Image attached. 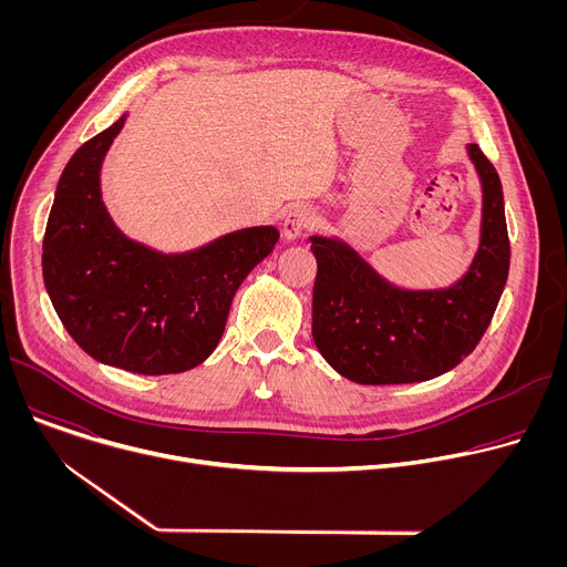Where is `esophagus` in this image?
Here are the masks:
<instances>
[{"label":"esophagus","mask_w":567,"mask_h":567,"mask_svg":"<svg viewBox=\"0 0 567 567\" xmlns=\"http://www.w3.org/2000/svg\"><path fill=\"white\" fill-rule=\"evenodd\" d=\"M316 219H318V215L309 206H298V208L289 210L282 221V237L287 241H296L307 228H311L316 224Z\"/></svg>","instance_id":"1"}]
</instances>
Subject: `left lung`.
<instances>
[{
    "label": "left lung",
    "mask_w": 567,
    "mask_h": 567,
    "mask_svg": "<svg viewBox=\"0 0 567 567\" xmlns=\"http://www.w3.org/2000/svg\"><path fill=\"white\" fill-rule=\"evenodd\" d=\"M480 182V237L466 271L444 287H401L348 239L309 237L318 271L311 337L341 377L363 385L417 383L453 370L487 332L509 274L503 184L475 143L464 145Z\"/></svg>",
    "instance_id": "8db88e82"
}]
</instances>
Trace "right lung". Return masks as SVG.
Wrapping results in <instances>:
<instances>
[{
	"label": "right lung",
	"mask_w": 567,
	"mask_h": 567,
	"mask_svg": "<svg viewBox=\"0 0 567 567\" xmlns=\"http://www.w3.org/2000/svg\"><path fill=\"white\" fill-rule=\"evenodd\" d=\"M125 118L80 145L60 175L42 241L44 287L64 330L92 359L136 374H177L213 354L235 291L280 233L237 228L177 254L127 237L101 190L103 161Z\"/></svg>",
	"instance_id": "obj_1"
}]
</instances>
